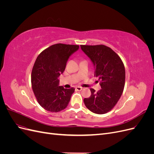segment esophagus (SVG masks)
Wrapping results in <instances>:
<instances>
[{
    "label": "esophagus",
    "mask_w": 154,
    "mask_h": 154,
    "mask_svg": "<svg viewBox=\"0 0 154 154\" xmlns=\"http://www.w3.org/2000/svg\"><path fill=\"white\" fill-rule=\"evenodd\" d=\"M75 88H76V91H81L83 89V88H82V87H79V86H78V87H76Z\"/></svg>",
    "instance_id": "esophagus-1"
}]
</instances>
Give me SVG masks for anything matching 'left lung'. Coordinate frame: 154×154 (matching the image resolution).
<instances>
[{
	"mask_svg": "<svg viewBox=\"0 0 154 154\" xmlns=\"http://www.w3.org/2000/svg\"><path fill=\"white\" fill-rule=\"evenodd\" d=\"M94 66V76L101 89L85 98V105L92 112L103 114L112 109L122 96L125 83V69L122 59L111 48L104 45H80Z\"/></svg>",
	"mask_w": 154,
	"mask_h": 154,
	"instance_id": "8db88e82",
	"label": "left lung"
}]
</instances>
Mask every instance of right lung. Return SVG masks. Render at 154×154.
<instances>
[{"label": "right lung", "mask_w": 154, "mask_h": 154, "mask_svg": "<svg viewBox=\"0 0 154 154\" xmlns=\"http://www.w3.org/2000/svg\"><path fill=\"white\" fill-rule=\"evenodd\" d=\"M78 45L57 44L37 57L31 72L32 88L37 101L45 110L58 112L67 106L75 88L58 86V77L63 72L70 56Z\"/></svg>", "instance_id": "1"}]
</instances>
